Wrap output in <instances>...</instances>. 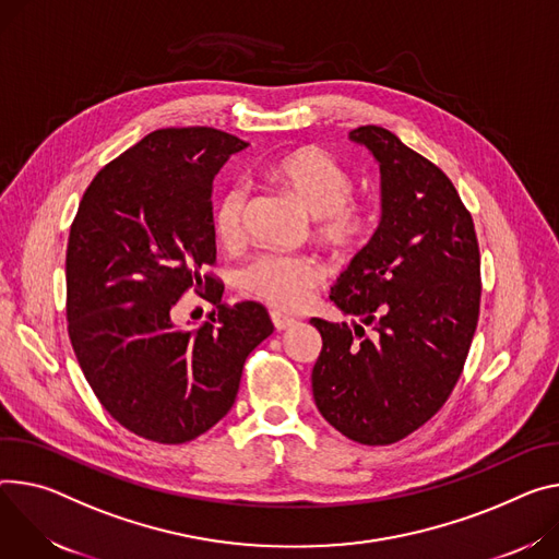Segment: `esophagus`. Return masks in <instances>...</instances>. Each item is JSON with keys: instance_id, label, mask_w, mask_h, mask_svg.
<instances>
[{"instance_id": "1", "label": "esophagus", "mask_w": 559, "mask_h": 559, "mask_svg": "<svg viewBox=\"0 0 559 559\" xmlns=\"http://www.w3.org/2000/svg\"><path fill=\"white\" fill-rule=\"evenodd\" d=\"M270 317H272V323H274V328H276L278 332H281V330H287V328H292V325L296 323V319H292V317L278 312V310H274Z\"/></svg>"}]
</instances>
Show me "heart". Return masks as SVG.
Segmentation results:
<instances>
[{"label":"heart","instance_id":"b5f03b06","mask_svg":"<svg viewBox=\"0 0 559 559\" xmlns=\"http://www.w3.org/2000/svg\"><path fill=\"white\" fill-rule=\"evenodd\" d=\"M272 180L285 189L308 216L321 240L334 247L359 242L368 231L364 205L352 200V176L330 154L308 146L292 151L270 169ZM247 189L242 182L229 185L214 210V227L223 242H236L242 236V212ZM323 272L308 257L267 253L242 274V287L251 296L272 302L283 310L306 306L310 292L319 285Z\"/></svg>","mask_w":559,"mask_h":559}]
</instances>
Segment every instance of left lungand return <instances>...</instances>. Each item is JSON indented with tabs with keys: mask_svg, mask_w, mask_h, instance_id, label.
I'll list each match as a JSON object with an SVG mask.
<instances>
[{
	"mask_svg": "<svg viewBox=\"0 0 559 559\" xmlns=\"http://www.w3.org/2000/svg\"><path fill=\"white\" fill-rule=\"evenodd\" d=\"M347 140L379 165L381 218L330 289L355 330L310 321L323 338L312 392L341 435L385 445L424 426L462 374L479 317V247L439 167L383 127L352 129Z\"/></svg>",
	"mask_w": 559,
	"mask_h": 559,
	"instance_id": "left-lung-1",
	"label": "left lung"
}]
</instances>
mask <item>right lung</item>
<instances>
[{"instance_id":"1","label":"right lung","mask_w":559,"mask_h":559,"mask_svg":"<svg viewBox=\"0 0 559 559\" xmlns=\"http://www.w3.org/2000/svg\"><path fill=\"white\" fill-rule=\"evenodd\" d=\"M247 146L210 127L148 133L93 178L71 225V345L107 413L148 441L185 443L216 426L249 352L274 332L263 306H221V283L200 274L216 261L214 178ZM191 286L217 310L180 329L170 308Z\"/></svg>"}]
</instances>
